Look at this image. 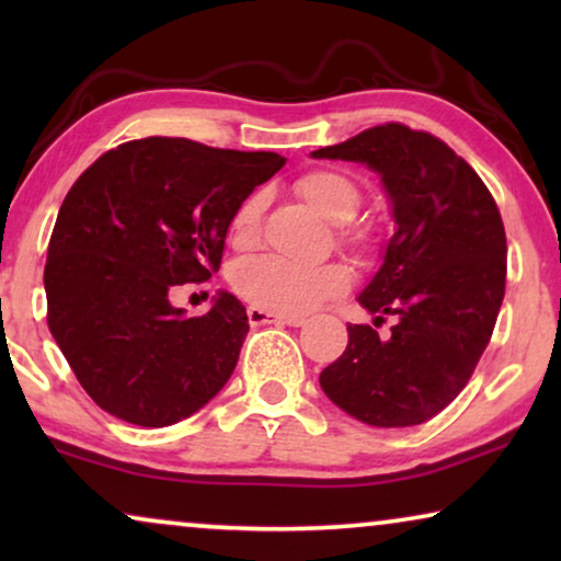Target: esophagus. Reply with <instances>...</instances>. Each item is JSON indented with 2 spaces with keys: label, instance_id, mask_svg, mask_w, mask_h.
<instances>
[{
  "label": "esophagus",
  "instance_id": "esophagus-1",
  "mask_svg": "<svg viewBox=\"0 0 561 561\" xmlns=\"http://www.w3.org/2000/svg\"><path fill=\"white\" fill-rule=\"evenodd\" d=\"M248 317H250V324L252 327H263V324L301 327L304 324L301 317H283V313H275V311H267V309H257V306H250Z\"/></svg>",
  "mask_w": 561,
  "mask_h": 561
}]
</instances>
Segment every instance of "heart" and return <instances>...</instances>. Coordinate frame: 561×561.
<instances>
[{
    "instance_id": "heart-1",
    "label": "heart",
    "mask_w": 561,
    "mask_h": 561,
    "mask_svg": "<svg viewBox=\"0 0 561 561\" xmlns=\"http://www.w3.org/2000/svg\"><path fill=\"white\" fill-rule=\"evenodd\" d=\"M296 191L321 217L344 225L359 209V188L355 181L336 171H311L296 181ZM265 196L255 191L237 206L229 221V237L237 248H248L255 240ZM344 242H357L355 234H344ZM350 286V271L342 263L294 265L280 257H252L232 271V288L244 301L283 317H298L317 309L327 298L340 296Z\"/></svg>"
}]
</instances>
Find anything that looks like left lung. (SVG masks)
Listing matches in <instances>:
<instances>
[{
  "label": "left lung",
  "mask_w": 561,
  "mask_h": 561,
  "mask_svg": "<svg viewBox=\"0 0 561 561\" xmlns=\"http://www.w3.org/2000/svg\"><path fill=\"white\" fill-rule=\"evenodd\" d=\"M311 158L380 175L393 237L357 301L390 336L350 324L347 350L319 375L329 401L382 428L424 424L467 386L505 294V229L485 183L439 137L398 122Z\"/></svg>",
  "instance_id": "left-lung-1"
}]
</instances>
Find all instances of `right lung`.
<instances>
[{
    "mask_svg": "<svg viewBox=\"0 0 561 561\" xmlns=\"http://www.w3.org/2000/svg\"><path fill=\"white\" fill-rule=\"evenodd\" d=\"M286 165L278 152L145 137L104 152L60 204L45 263L53 340L99 409L171 426L232 375L248 311L219 290L204 317L171 304L219 271L229 221Z\"/></svg>",
    "mask_w": 561,
    "mask_h": 561,
    "instance_id": "obj_1",
    "label": "right lung"
}]
</instances>
